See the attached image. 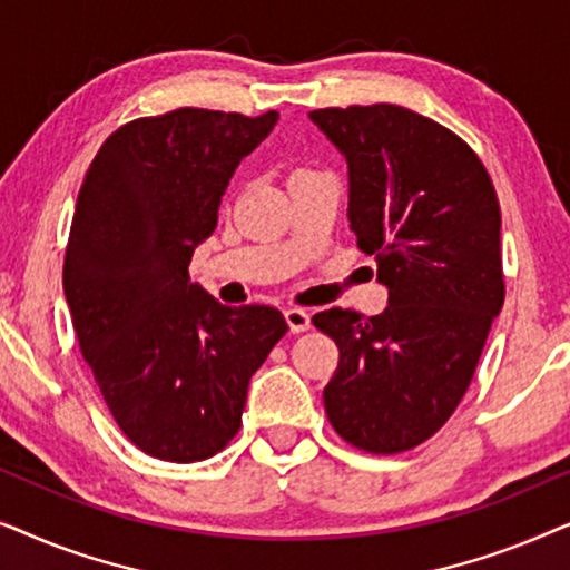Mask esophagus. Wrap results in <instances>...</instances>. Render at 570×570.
<instances>
[{"label": "esophagus", "mask_w": 570, "mask_h": 570, "mask_svg": "<svg viewBox=\"0 0 570 570\" xmlns=\"http://www.w3.org/2000/svg\"><path fill=\"white\" fill-rule=\"evenodd\" d=\"M285 322H287V326H291L293 334H301L311 326V314H308V311H303V308H287L285 311Z\"/></svg>", "instance_id": "esophagus-1"}]
</instances>
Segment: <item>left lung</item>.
Masks as SVG:
<instances>
[{"label":"left lung","mask_w":570,"mask_h":570,"mask_svg":"<svg viewBox=\"0 0 570 570\" xmlns=\"http://www.w3.org/2000/svg\"><path fill=\"white\" fill-rule=\"evenodd\" d=\"M308 116L345 155L350 228L389 291L379 316L311 318L340 347L324 410L355 449L400 454L454 415L501 314V207L472 147L428 116L392 104Z\"/></svg>","instance_id":"1"}]
</instances>
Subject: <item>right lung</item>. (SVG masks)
Wrapping results in <instances>:
<instances>
[{
    "instance_id": "1",
    "label": "right lung",
    "mask_w": 570,
    "mask_h": 570,
    "mask_svg": "<svg viewBox=\"0 0 570 570\" xmlns=\"http://www.w3.org/2000/svg\"><path fill=\"white\" fill-rule=\"evenodd\" d=\"M262 116L176 108L124 124L77 194L65 295L116 425L145 454L189 464L238 433L248 381L287 332L272 306H223L189 279Z\"/></svg>"
}]
</instances>
